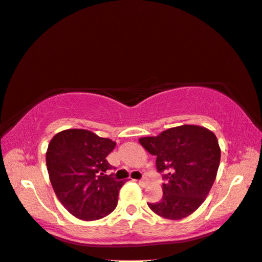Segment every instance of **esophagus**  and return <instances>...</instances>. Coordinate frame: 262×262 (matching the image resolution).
<instances>
[{
  "label": "esophagus",
  "instance_id": "esophagus-1",
  "mask_svg": "<svg viewBox=\"0 0 262 262\" xmlns=\"http://www.w3.org/2000/svg\"><path fill=\"white\" fill-rule=\"evenodd\" d=\"M138 182L140 183V185H146V182H147V179H146V177H143L142 179H140V180H138Z\"/></svg>",
  "mask_w": 262,
  "mask_h": 262
}]
</instances>
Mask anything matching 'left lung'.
Returning a JSON list of instances; mask_svg holds the SVG:
<instances>
[{"label": "left lung", "mask_w": 262, "mask_h": 262, "mask_svg": "<svg viewBox=\"0 0 262 262\" xmlns=\"http://www.w3.org/2000/svg\"><path fill=\"white\" fill-rule=\"evenodd\" d=\"M139 141L156 156V169L165 180L162 199L148 204L149 208L170 220L190 215L205 201L216 178L221 150L215 134L185 124Z\"/></svg>", "instance_id": "left-lung-1"}]
</instances>
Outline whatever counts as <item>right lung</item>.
<instances>
[{"label":"right lung","instance_id":"obj_1","mask_svg":"<svg viewBox=\"0 0 262 262\" xmlns=\"http://www.w3.org/2000/svg\"><path fill=\"white\" fill-rule=\"evenodd\" d=\"M116 143L84 129L57 133L48 144L47 169L56 196L68 212L85 221L107 216L118 205L123 181L107 170Z\"/></svg>","mask_w":262,"mask_h":262}]
</instances>
